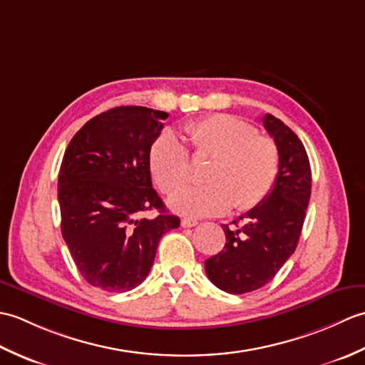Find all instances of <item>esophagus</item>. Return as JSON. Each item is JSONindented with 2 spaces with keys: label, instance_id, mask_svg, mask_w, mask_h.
Returning <instances> with one entry per match:
<instances>
[{
  "label": "esophagus",
  "instance_id": "obj_1",
  "mask_svg": "<svg viewBox=\"0 0 365 365\" xmlns=\"http://www.w3.org/2000/svg\"><path fill=\"white\" fill-rule=\"evenodd\" d=\"M197 221L196 220H192V218H183L182 220V227H195V226H197Z\"/></svg>",
  "mask_w": 365,
  "mask_h": 365
}]
</instances>
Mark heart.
Here are the masks:
<instances>
[{
    "label": "heart",
    "mask_w": 365,
    "mask_h": 365,
    "mask_svg": "<svg viewBox=\"0 0 365 365\" xmlns=\"http://www.w3.org/2000/svg\"><path fill=\"white\" fill-rule=\"evenodd\" d=\"M183 133L199 158H212L199 187H185L169 197V207L183 216H216L234 205L238 212L259 207L273 191L281 157L271 138L259 136L251 123L230 114H212L183 123ZM155 183L173 192L190 175V153L175 133L165 130L149 152Z\"/></svg>",
    "instance_id": "1"
}]
</instances>
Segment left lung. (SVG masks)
Returning a JSON list of instances; mask_svg holds the SVG:
<instances>
[{"label":"left lung","instance_id":"8db88e82","mask_svg":"<svg viewBox=\"0 0 365 365\" xmlns=\"http://www.w3.org/2000/svg\"><path fill=\"white\" fill-rule=\"evenodd\" d=\"M274 139L281 168L273 191L263 202L234 221L222 224L226 245L205 260V273L218 289L242 294L267 285L297 250L311 197V165L299 138L271 114L262 118ZM248 221L237 227L240 219Z\"/></svg>","mask_w":365,"mask_h":365}]
</instances>
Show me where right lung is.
Instances as JSON below:
<instances>
[{
    "mask_svg": "<svg viewBox=\"0 0 365 365\" xmlns=\"http://www.w3.org/2000/svg\"><path fill=\"white\" fill-rule=\"evenodd\" d=\"M168 113L118 106L92 118L67 145L58 178L61 232L86 282L135 289L149 274L161 237L180 226L152 188L149 152ZM157 210L153 220L144 211Z\"/></svg>",
    "mask_w": 365,
    "mask_h": 365,
    "instance_id": "obj_1",
    "label": "right lung"
}]
</instances>
